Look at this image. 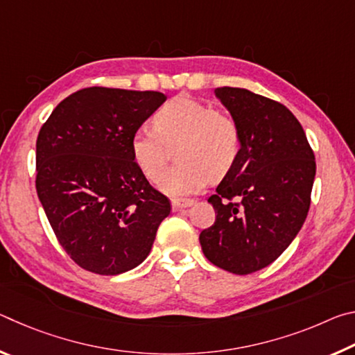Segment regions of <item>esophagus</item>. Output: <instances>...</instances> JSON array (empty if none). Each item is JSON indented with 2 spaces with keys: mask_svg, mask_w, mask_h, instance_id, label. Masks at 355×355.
<instances>
[{
  "mask_svg": "<svg viewBox=\"0 0 355 355\" xmlns=\"http://www.w3.org/2000/svg\"><path fill=\"white\" fill-rule=\"evenodd\" d=\"M194 200L192 199H173L172 200V208L173 209H183V208H188L191 207Z\"/></svg>",
  "mask_w": 355,
  "mask_h": 355,
  "instance_id": "esophagus-1",
  "label": "esophagus"
}]
</instances>
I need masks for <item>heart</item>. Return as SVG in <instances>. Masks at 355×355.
Listing matches in <instances>:
<instances>
[{
    "label": "heart",
    "mask_w": 355,
    "mask_h": 355,
    "mask_svg": "<svg viewBox=\"0 0 355 355\" xmlns=\"http://www.w3.org/2000/svg\"><path fill=\"white\" fill-rule=\"evenodd\" d=\"M151 127H139L130 147L136 166L148 180L164 168L175 145L177 166L158 178V188L171 196L202 191L209 177L220 178L239 158L241 130L235 119L203 101L180 95L153 114Z\"/></svg>",
    "instance_id": "obj_1"
}]
</instances>
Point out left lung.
I'll return each instance as SVG.
<instances>
[{
  "label": "left lung",
  "mask_w": 355,
  "mask_h": 355,
  "mask_svg": "<svg viewBox=\"0 0 355 355\" xmlns=\"http://www.w3.org/2000/svg\"><path fill=\"white\" fill-rule=\"evenodd\" d=\"M241 130L239 158L209 197L214 224L202 230L209 261L245 275L277 260L310 208L315 155L302 125L279 101L239 87L214 91Z\"/></svg>",
  "instance_id": "left-lung-1"
}]
</instances>
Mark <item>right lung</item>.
Returning <instances> with one entry per match:
<instances>
[{"instance_id": "obj_1", "label": "right lung", "mask_w": 355, "mask_h": 355, "mask_svg": "<svg viewBox=\"0 0 355 355\" xmlns=\"http://www.w3.org/2000/svg\"><path fill=\"white\" fill-rule=\"evenodd\" d=\"M155 91L86 87L59 103L35 144V189L59 244L100 275L146 260L171 200L136 166L130 141L166 101Z\"/></svg>"}]
</instances>
